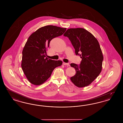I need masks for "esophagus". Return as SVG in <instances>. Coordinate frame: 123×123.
Segmentation results:
<instances>
[{"label": "esophagus", "instance_id": "1", "mask_svg": "<svg viewBox=\"0 0 123 123\" xmlns=\"http://www.w3.org/2000/svg\"><path fill=\"white\" fill-rule=\"evenodd\" d=\"M63 64L64 65H67V66H70V64L69 63H65V62H63Z\"/></svg>", "mask_w": 123, "mask_h": 123}]
</instances>
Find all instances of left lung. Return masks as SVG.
I'll use <instances>...</instances> for the list:
<instances>
[{
	"label": "left lung",
	"instance_id": "8db88e82",
	"mask_svg": "<svg viewBox=\"0 0 123 123\" xmlns=\"http://www.w3.org/2000/svg\"><path fill=\"white\" fill-rule=\"evenodd\" d=\"M64 35L69 38L76 54L82 59L79 65L70 64L76 71L70 80L77 87L87 86L102 70L103 56L99 42L91 33L82 28L68 29Z\"/></svg>",
	"mask_w": 123,
	"mask_h": 123
}]
</instances>
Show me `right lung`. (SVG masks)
Instances as JSON below:
<instances>
[{"label": "right lung", "instance_id": "right-lung-1", "mask_svg": "<svg viewBox=\"0 0 123 123\" xmlns=\"http://www.w3.org/2000/svg\"><path fill=\"white\" fill-rule=\"evenodd\" d=\"M66 28L47 25L37 29L29 36L22 52L21 66L30 83L40 85L50 77L54 69L61 65V60L46 57L50 41L62 35Z\"/></svg>", "mask_w": 123, "mask_h": 123}]
</instances>
